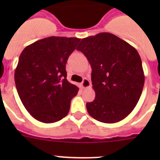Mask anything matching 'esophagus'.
<instances>
[{"mask_svg":"<svg viewBox=\"0 0 160 160\" xmlns=\"http://www.w3.org/2000/svg\"><path fill=\"white\" fill-rule=\"evenodd\" d=\"M81 87L82 88L86 89V88H89L90 87V82L87 78H84L83 79L82 82L81 83Z\"/></svg>","mask_w":160,"mask_h":160,"instance_id":"34e87169","label":"esophagus"}]
</instances>
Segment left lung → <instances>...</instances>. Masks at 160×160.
<instances>
[{
	"mask_svg": "<svg viewBox=\"0 0 160 160\" xmlns=\"http://www.w3.org/2000/svg\"><path fill=\"white\" fill-rule=\"evenodd\" d=\"M77 50L89 61L95 98L87 103L89 114L105 123L118 122L131 114L144 85L142 61L130 44L110 32L82 39Z\"/></svg>",
	"mask_w": 160,
	"mask_h": 160,
	"instance_id": "8db88e82",
	"label": "left lung"
}]
</instances>
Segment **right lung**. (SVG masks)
Instances as JSON below:
<instances>
[{
    "instance_id": "add662e5",
    "label": "right lung",
    "mask_w": 160,
    "mask_h": 160,
    "mask_svg": "<svg viewBox=\"0 0 160 160\" xmlns=\"http://www.w3.org/2000/svg\"><path fill=\"white\" fill-rule=\"evenodd\" d=\"M79 42L78 38L49 37L26 46L20 55L15 84L24 107L35 119L52 123L69 113L78 87L67 81L66 64Z\"/></svg>"
}]
</instances>
